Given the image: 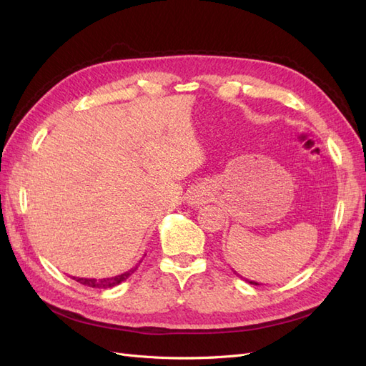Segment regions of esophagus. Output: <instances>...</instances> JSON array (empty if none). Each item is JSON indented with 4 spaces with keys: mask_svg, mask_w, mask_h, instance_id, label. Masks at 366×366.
Instances as JSON below:
<instances>
[{
    "mask_svg": "<svg viewBox=\"0 0 366 366\" xmlns=\"http://www.w3.org/2000/svg\"><path fill=\"white\" fill-rule=\"evenodd\" d=\"M206 195L207 192L204 189H195L192 194H191V204H202L204 200H206Z\"/></svg>",
    "mask_w": 366,
    "mask_h": 366,
    "instance_id": "esophagus-1",
    "label": "esophagus"
}]
</instances>
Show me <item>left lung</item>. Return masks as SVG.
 <instances>
[{
    "label": "left lung",
    "mask_w": 366,
    "mask_h": 366,
    "mask_svg": "<svg viewBox=\"0 0 366 366\" xmlns=\"http://www.w3.org/2000/svg\"><path fill=\"white\" fill-rule=\"evenodd\" d=\"M234 273H235V274H238V273H237L235 270H234ZM238 276H239V278H242V276H241V274H238ZM242 280H246V278H242ZM246 281H247L249 284H252V285H259L258 282H254V281H250V280H246Z\"/></svg>",
    "instance_id": "left-lung-1"
}]
</instances>
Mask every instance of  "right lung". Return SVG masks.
<instances>
[{
	"label": "right lung",
	"instance_id": "1",
	"mask_svg": "<svg viewBox=\"0 0 366 366\" xmlns=\"http://www.w3.org/2000/svg\"><path fill=\"white\" fill-rule=\"evenodd\" d=\"M143 258H145V254H143ZM142 258V259H143ZM142 259L139 261V264H136L134 267L129 269L128 272L122 273V274H117V276H112V278H102V280H94V278H76V276H73V280L81 282L82 285H88V287H93V289H112V287L114 285H119L120 282H124L125 280H128L129 276L134 273L137 270V267L140 265Z\"/></svg>",
	"mask_w": 366,
	"mask_h": 366
}]
</instances>
